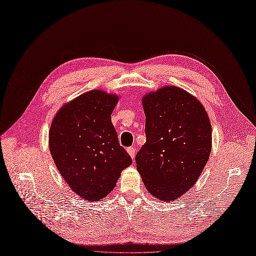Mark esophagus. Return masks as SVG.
<instances>
[{
    "label": "esophagus",
    "mask_w": 256,
    "mask_h": 256,
    "mask_svg": "<svg viewBox=\"0 0 256 256\" xmlns=\"http://www.w3.org/2000/svg\"><path fill=\"white\" fill-rule=\"evenodd\" d=\"M127 152L129 154V156L132 158V159H134V154H136V150L134 148V147H128L127 148Z\"/></svg>",
    "instance_id": "1"
}]
</instances>
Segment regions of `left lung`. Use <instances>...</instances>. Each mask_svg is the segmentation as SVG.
Listing matches in <instances>:
<instances>
[{
  "label": "left lung",
  "mask_w": 256,
  "mask_h": 256,
  "mask_svg": "<svg viewBox=\"0 0 256 256\" xmlns=\"http://www.w3.org/2000/svg\"><path fill=\"white\" fill-rule=\"evenodd\" d=\"M146 142L136 170L150 194L164 202L196 182L212 150V125L204 106L180 88L166 85L142 98Z\"/></svg>",
  "instance_id": "obj_1"
}]
</instances>
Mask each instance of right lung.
<instances>
[{
	"instance_id": "obj_1",
	"label": "right lung",
	"mask_w": 256,
	"mask_h": 256,
	"mask_svg": "<svg viewBox=\"0 0 256 256\" xmlns=\"http://www.w3.org/2000/svg\"><path fill=\"white\" fill-rule=\"evenodd\" d=\"M118 99L102 90L84 92L60 108L49 130V148L58 172L88 202L111 193L122 170L132 164L111 120Z\"/></svg>"
}]
</instances>
